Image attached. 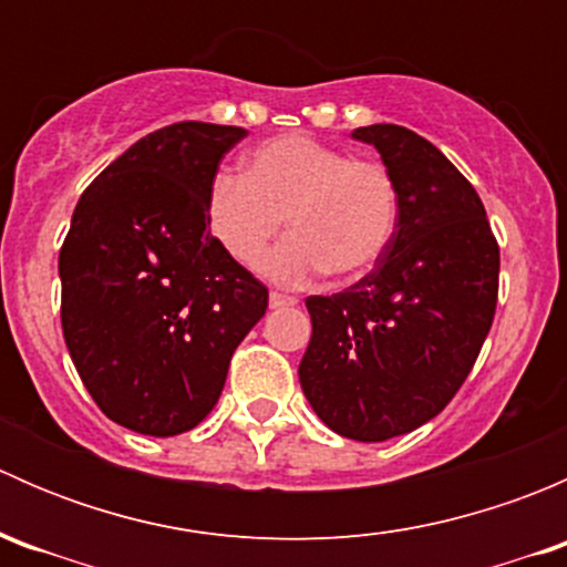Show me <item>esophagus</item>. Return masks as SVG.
I'll return each mask as SVG.
<instances>
[{
    "label": "esophagus",
    "instance_id": "obj_1",
    "mask_svg": "<svg viewBox=\"0 0 567 567\" xmlns=\"http://www.w3.org/2000/svg\"><path fill=\"white\" fill-rule=\"evenodd\" d=\"M268 305H271L274 310H279V307H296V305H299V299H296V296L277 293V290H274V293L268 296Z\"/></svg>",
    "mask_w": 567,
    "mask_h": 567
}]
</instances>
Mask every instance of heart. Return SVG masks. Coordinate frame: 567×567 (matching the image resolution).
Returning a JSON list of instances; mask_svg holds the SVG:
<instances>
[{"label": "heart", "instance_id": "b5f03b06", "mask_svg": "<svg viewBox=\"0 0 567 567\" xmlns=\"http://www.w3.org/2000/svg\"><path fill=\"white\" fill-rule=\"evenodd\" d=\"M288 216L290 236L271 251L268 277L305 285L329 271L353 279L373 271L400 221V186L379 162L312 136L257 145L244 175L216 173L205 194L210 236L241 266L257 268Z\"/></svg>", "mask_w": 567, "mask_h": 567}]
</instances>
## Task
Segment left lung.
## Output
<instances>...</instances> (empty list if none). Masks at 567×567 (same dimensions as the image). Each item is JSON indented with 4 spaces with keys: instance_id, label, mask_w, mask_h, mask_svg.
Wrapping results in <instances>:
<instances>
[{
    "instance_id": "8db88e82",
    "label": "left lung",
    "mask_w": 567,
    "mask_h": 567,
    "mask_svg": "<svg viewBox=\"0 0 567 567\" xmlns=\"http://www.w3.org/2000/svg\"><path fill=\"white\" fill-rule=\"evenodd\" d=\"M400 186V221L368 277L310 296L299 381L316 414L357 442H386L439 414L488 337L499 244L472 183L403 125L353 131Z\"/></svg>"
}]
</instances>
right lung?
<instances>
[{
	"instance_id": "obj_1",
	"label": "right lung",
	"mask_w": 567,
	"mask_h": 567,
	"mask_svg": "<svg viewBox=\"0 0 567 567\" xmlns=\"http://www.w3.org/2000/svg\"><path fill=\"white\" fill-rule=\"evenodd\" d=\"M238 125L142 136L84 188L60 249L62 334L112 422L145 436L197 427L225 390L268 288L219 247L205 194Z\"/></svg>"
}]
</instances>
